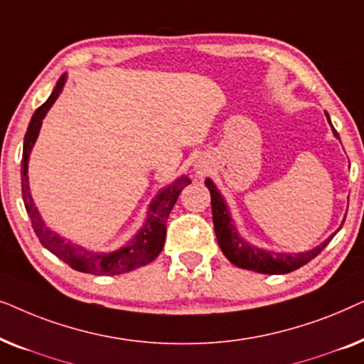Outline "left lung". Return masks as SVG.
<instances>
[{"instance_id": "1", "label": "left lung", "mask_w": 364, "mask_h": 364, "mask_svg": "<svg viewBox=\"0 0 364 364\" xmlns=\"http://www.w3.org/2000/svg\"><path fill=\"white\" fill-rule=\"evenodd\" d=\"M326 119L328 122H330V116H328V114ZM333 134L340 139L338 132L335 131V127H333ZM205 186L208 191H210L212 197V217L217 242L222 248L223 255L238 268H245V270H253L258 273H268V275H283V273H290L293 270H296V268L306 265V263L313 260L316 255H320L323 248L331 242L333 235H335V233H333V235L330 238H326L321 245L303 253H277L262 250V248H258L255 245H250L245 238L240 237L235 223L232 220L230 212H228L225 200H223L220 192L217 191V187L213 186L210 178H207Z\"/></svg>"}]
</instances>
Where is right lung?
Returning <instances> with one entry per match:
<instances>
[{
	"mask_svg": "<svg viewBox=\"0 0 364 364\" xmlns=\"http://www.w3.org/2000/svg\"><path fill=\"white\" fill-rule=\"evenodd\" d=\"M64 82H66V74L59 77L56 82V87L51 92V96L43 106L36 109L33 114L31 122H29L26 136H24L23 144V159H21V192H23V202L26 207V212L29 218H31V225L36 232L39 242L48 248L49 252L54 253L58 258H61L64 263L74 270L82 273H92V275H121V273L136 270L139 267L147 265L152 260H156L159 253L162 252L164 242H166L167 233V218L171 213L172 207L176 205L178 196L191 183V178L182 176L178 177L176 182L164 188L157 193L149 205V212L146 217V222L141 227V230L136 233L132 240H129L126 245L114 252H91L86 250L84 247H79L76 243H71L59 237L56 232L44 225L41 215H39L38 208L34 207V202L29 193V183H28V161L31 149L36 142L39 129H41L43 119L46 112L51 109V106L56 101L59 92L63 91Z\"/></svg>",
	"mask_w": 364,
	"mask_h": 364,
	"instance_id": "add662e5",
	"label": "right lung"
}]
</instances>
